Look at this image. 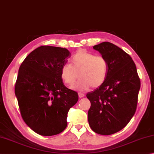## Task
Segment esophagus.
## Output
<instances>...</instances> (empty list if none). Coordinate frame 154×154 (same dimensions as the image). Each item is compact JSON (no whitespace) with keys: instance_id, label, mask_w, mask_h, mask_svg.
Segmentation results:
<instances>
[{"instance_id":"1","label":"esophagus","mask_w":154,"mask_h":154,"mask_svg":"<svg viewBox=\"0 0 154 154\" xmlns=\"http://www.w3.org/2000/svg\"><path fill=\"white\" fill-rule=\"evenodd\" d=\"M79 97L80 98H82L83 97H85V94L82 93H79Z\"/></svg>"}]
</instances>
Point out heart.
Returning <instances> with one entry per match:
<instances>
[{
    "mask_svg": "<svg viewBox=\"0 0 154 154\" xmlns=\"http://www.w3.org/2000/svg\"><path fill=\"white\" fill-rule=\"evenodd\" d=\"M108 74V62L105 57L95 55L85 50H80L72 57L71 65L65 64L61 69V78L65 84L71 86L79 76V81L73 88L87 90L91 87L98 88L103 84Z\"/></svg>",
    "mask_w": 154,
    "mask_h": 154,
    "instance_id": "obj_1",
    "label": "heart"
}]
</instances>
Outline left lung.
<instances>
[{"label":"left lung","mask_w":154,"mask_h":154,"mask_svg":"<svg viewBox=\"0 0 154 154\" xmlns=\"http://www.w3.org/2000/svg\"><path fill=\"white\" fill-rule=\"evenodd\" d=\"M108 62V74L101 87L87 97L91 101L88 120L96 133L109 135L124 128L136 112L141 87L131 57L116 45L103 42L93 47Z\"/></svg>","instance_id":"obj_1"}]
</instances>
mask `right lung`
<instances>
[{"instance_id":"add662e5","label":"right lung","mask_w":154,"mask_h":154,"mask_svg":"<svg viewBox=\"0 0 154 154\" xmlns=\"http://www.w3.org/2000/svg\"><path fill=\"white\" fill-rule=\"evenodd\" d=\"M71 53L65 48L41 46L21 64L15 86L21 116L35 133L53 136L66 129L67 113L79 95L67 88L61 69Z\"/></svg>"}]
</instances>
